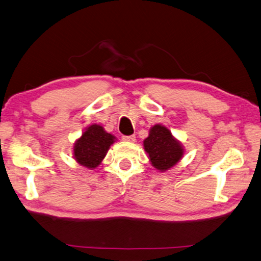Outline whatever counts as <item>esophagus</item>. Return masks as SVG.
Instances as JSON below:
<instances>
[{
  "instance_id": "obj_1",
  "label": "esophagus",
  "mask_w": 261,
  "mask_h": 261,
  "mask_svg": "<svg viewBox=\"0 0 261 261\" xmlns=\"http://www.w3.org/2000/svg\"><path fill=\"white\" fill-rule=\"evenodd\" d=\"M122 139L126 142H135L136 141V136H123Z\"/></svg>"
}]
</instances>
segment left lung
Segmentation results:
<instances>
[{
    "label": "left lung",
    "mask_w": 261,
    "mask_h": 261,
    "mask_svg": "<svg viewBox=\"0 0 261 261\" xmlns=\"http://www.w3.org/2000/svg\"><path fill=\"white\" fill-rule=\"evenodd\" d=\"M144 147L151 165L156 170L165 172L174 166L183 156V148L166 126L156 124L144 140Z\"/></svg>",
    "instance_id": "obj_1"
}]
</instances>
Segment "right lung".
<instances>
[{
    "instance_id": "obj_1",
    "label": "right lung",
    "mask_w": 261,
    "mask_h": 261,
    "mask_svg": "<svg viewBox=\"0 0 261 261\" xmlns=\"http://www.w3.org/2000/svg\"><path fill=\"white\" fill-rule=\"evenodd\" d=\"M115 137L107 134L104 127L93 124L87 127L73 147L75 161L87 168L98 166L107 154Z\"/></svg>"
}]
</instances>
